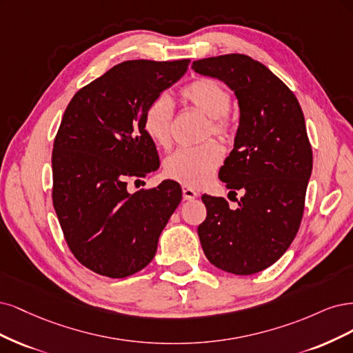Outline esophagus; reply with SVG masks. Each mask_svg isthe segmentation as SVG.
<instances>
[{
    "mask_svg": "<svg viewBox=\"0 0 353 353\" xmlns=\"http://www.w3.org/2000/svg\"><path fill=\"white\" fill-rule=\"evenodd\" d=\"M196 196H198V192L195 189L183 186V199L185 201H192V199H195Z\"/></svg>",
    "mask_w": 353,
    "mask_h": 353,
    "instance_id": "obj_1",
    "label": "esophagus"
}]
</instances>
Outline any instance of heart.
Masks as SVG:
<instances>
[{
    "label": "heart",
    "mask_w": 353,
    "mask_h": 353,
    "mask_svg": "<svg viewBox=\"0 0 353 353\" xmlns=\"http://www.w3.org/2000/svg\"><path fill=\"white\" fill-rule=\"evenodd\" d=\"M181 99L208 119L207 134L229 138L233 132V120L229 114L232 98L219 81L202 77L181 90ZM173 107L164 95L150 102L143 112V130L155 145L167 148L172 141ZM223 160V151L214 141L195 148H181L164 163V174L179 183L199 188L208 183Z\"/></svg>",
    "instance_id": "obj_1"
}]
</instances>
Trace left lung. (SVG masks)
Returning a JSON list of instances; mask_svg holds the SVG:
<instances>
[{"mask_svg": "<svg viewBox=\"0 0 353 353\" xmlns=\"http://www.w3.org/2000/svg\"><path fill=\"white\" fill-rule=\"evenodd\" d=\"M199 74L229 86L241 119L219 177L243 190L237 208L202 195L207 219L198 227L203 254L220 270L255 274L272 265L296 236L312 172V150L296 97L264 64L243 54L193 61Z\"/></svg>", "mask_w": 353, "mask_h": 353, "instance_id": "8db88e82", "label": "left lung"}]
</instances>
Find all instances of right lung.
Returning a JSON list of instances; mask_svg holds the SVG:
<instances>
[{
	"label": "right lung",
	"instance_id": "add662e5",
	"mask_svg": "<svg viewBox=\"0 0 353 353\" xmlns=\"http://www.w3.org/2000/svg\"><path fill=\"white\" fill-rule=\"evenodd\" d=\"M189 63H120L77 90L64 111L52 150V203L72 254L97 274L123 279L150 264L181 201L174 180L134 193L128 181L160 167L143 112Z\"/></svg>",
	"mask_w": 353,
	"mask_h": 353
}]
</instances>
